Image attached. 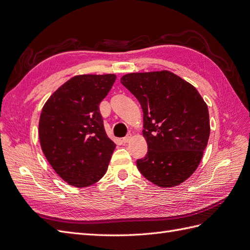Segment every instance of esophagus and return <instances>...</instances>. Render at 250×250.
Returning <instances> with one entry per match:
<instances>
[{
  "mask_svg": "<svg viewBox=\"0 0 250 250\" xmlns=\"http://www.w3.org/2000/svg\"><path fill=\"white\" fill-rule=\"evenodd\" d=\"M131 138H132V135H131L130 133H129V134H127L125 138H123V142H124V143H128V142H130Z\"/></svg>",
  "mask_w": 250,
  "mask_h": 250,
  "instance_id": "obj_1",
  "label": "esophagus"
}]
</instances>
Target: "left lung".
I'll return each instance as SVG.
<instances>
[{
  "label": "left lung",
  "mask_w": 250,
  "mask_h": 250,
  "mask_svg": "<svg viewBox=\"0 0 250 250\" xmlns=\"http://www.w3.org/2000/svg\"><path fill=\"white\" fill-rule=\"evenodd\" d=\"M121 83L144 112L142 175L161 188L183 184L198 168L209 138L208 105L191 83L170 71L130 73Z\"/></svg>",
  "instance_id": "left-lung-1"
}]
</instances>
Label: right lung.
<instances>
[{
    "instance_id": "1",
    "label": "right lung",
    "mask_w": 250,
    "mask_h": 250,
    "mask_svg": "<svg viewBox=\"0 0 250 250\" xmlns=\"http://www.w3.org/2000/svg\"><path fill=\"white\" fill-rule=\"evenodd\" d=\"M115 74L77 75L44 103L39 124L42 150L59 177L76 188L100 180L116 148L105 132L99 104Z\"/></svg>"
}]
</instances>
